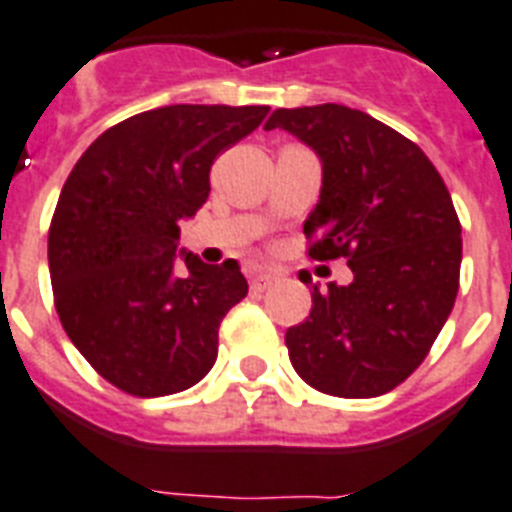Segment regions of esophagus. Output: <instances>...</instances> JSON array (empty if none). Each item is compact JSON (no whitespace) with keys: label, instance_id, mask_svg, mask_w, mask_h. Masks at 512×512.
I'll list each match as a JSON object with an SVG mask.
<instances>
[{"label":"esophagus","instance_id":"obj_1","mask_svg":"<svg viewBox=\"0 0 512 512\" xmlns=\"http://www.w3.org/2000/svg\"><path fill=\"white\" fill-rule=\"evenodd\" d=\"M276 281V276L273 273H268V270L263 268H249V284H252V289H257V292H263V289H268L270 284Z\"/></svg>","mask_w":512,"mask_h":512}]
</instances>
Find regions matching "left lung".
Here are the masks:
<instances>
[{"mask_svg": "<svg viewBox=\"0 0 512 512\" xmlns=\"http://www.w3.org/2000/svg\"><path fill=\"white\" fill-rule=\"evenodd\" d=\"M270 128L321 160L310 257H347L352 270V284L313 286L310 318L286 331L294 371L334 397L392 392L429 355L458 297L463 239L450 191L418 144L352 107H281Z\"/></svg>", "mask_w": 512, "mask_h": 512, "instance_id": "8db88e82", "label": "left lung"}]
</instances>
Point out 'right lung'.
<instances>
[{"instance_id":"right-lung-1","label":"right lung","mask_w":512,"mask_h":512,"mask_svg":"<svg viewBox=\"0 0 512 512\" xmlns=\"http://www.w3.org/2000/svg\"><path fill=\"white\" fill-rule=\"evenodd\" d=\"M265 105H170L107 128L68 176L49 226L54 307L70 342L136 397L210 373L218 328L247 297L236 260L178 251L181 220L210 194L213 160L252 134Z\"/></svg>"}]
</instances>
